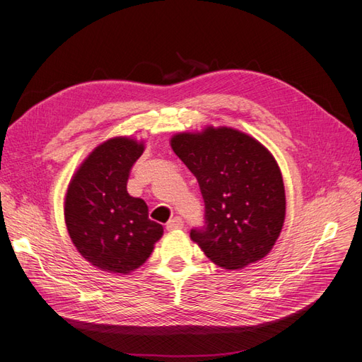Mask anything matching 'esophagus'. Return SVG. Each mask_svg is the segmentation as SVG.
Listing matches in <instances>:
<instances>
[{
  "label": "esophagus",
  "mask_w": 362,
  "mask_h": 362,
  "mask_svg": "<svg viewBox=\"0 0 362 362\" xmlns=\"http://www.w3.org/2000/svg\"><path fill=\"white\" fill-rule=\"evenodd\" d=\"M182 226H184L182 218H180V217H175V218H172V221H169V222H168L166 229H168V231H175V229H181Z\"/></svg>",
  "instance_id": "1"
}]
</instances>
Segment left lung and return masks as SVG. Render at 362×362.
I'll list each match as a JSON object with an SVG mask.
<instances>
[{
    "label": "left lung",
    "mask_w": 362,
    "mask_h": 362,
    "mask_svg": "<svg viewBox=\"0 0 362 362\" xmlns=\"http://www.w3.org/2000/svg\"><path fill=\"white\" fill-rule=\"evenodd\" d=\"M170 146L199 182L206 225L190 238L206 258L228 270L264 258L286 221V189L272 152L243 131L211 125L172 136Z\"/></svg>",
    "instance_id": "8db88e82"
}]
</instances>
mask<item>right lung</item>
Returning <instances> with one entry per match:
<instances>
[{"label": "right lung", "instance_id": "add662e5", "mask_svg": "<svg viewBox=\"0 0 362 362\" xmlns=\"http://www.w3.org/2000/svg\"><path fill=\"white\" fill-rule=\"evenodd\" d=\"M145 141L127 136L98 145L75 170L64 196V222L74 246L92 266L128 275L149 258L163 226L144 199L127 192L129 170Z\"/></svg>", "mask_w": 362, "mask_h": 362}]
</instances>
